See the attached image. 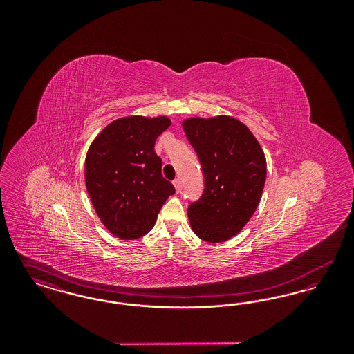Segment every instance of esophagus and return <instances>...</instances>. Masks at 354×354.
<instances>
[{"instance_id":"obj_1","label":"esophagus","mask_w":354,"mask_h":354,"mask_svg":"<svg viewBox=\"0 0 354 354\" xmlns=\"http://www.w3.org/2000/svg\"><path fill=\"white\" fill-rule=\"evenodd\" d=\"M172 183H174V187H175L176 192H179V191H180V179H179V178H176Z\"/></svg>"}]
</instances>
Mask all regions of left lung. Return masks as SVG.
Returning a JSON list of instances; mask_svg holds the SVG:
<instances>
[{
    "instance_id": "1",
    "label": "left lung",
    "mask_w": 354,
    "mask_h": 354,
    "mask_svg": "<svg viewBox=\"0 0 354 354\" xmlns=\"http://www.w3.org/2000/svg\"><path fill=\"white\" fill-rule=\"evenodd\" d=\"M183 130L204 175L202 196L187 209L191 228L204 241H225L243 230L260 203L264 152L250 129L232 117L185 119Z\"/></svg>"
}]
</instances>
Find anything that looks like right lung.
Instances as JSON below:
<instances>
[{
    "label": "right lung",
    "mask_w": 354,
    "mask_h": 354,
    "mask_svg": "<svg viewBox=\"0 0 354 354\" xmlns=\"http://www.w3.org/2000/svg\"><path fill=\"white\" fill-rule=\"evenodd\" d=\"M171 124L167 117H126L110 123L91 143L84 163L88 196L103 225L119 239L151 231L175 188L162 176L155 140Z\"/></svg>",
    "instance_id": "1"
}]
</instances>
